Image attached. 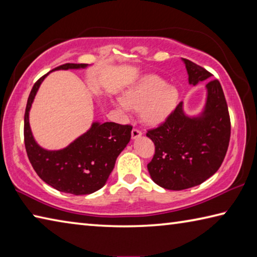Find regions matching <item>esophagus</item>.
<instances>
[{
	"label": "esophagus",
	"mask_w": 257,
	"mask_h": 257,
	"mask_svg": "<svg viewBox=\"0 0 257 257\" xmlns=\"http://www.w3.org/2000/svg\"><path fill=\"white\" fill-rule=\"evenodd\" d=\"M141 136H142V132H141V130L137 129V128H134L133 132H132V138H133V139H136V138L141 137Z\"/></svg>",
	"instance_id": "obj_1"
}]
</instances>
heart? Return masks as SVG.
<instances>
[{"instance_id":"obj_1","label":"heart","mask_w":257,"mask_h":257,"mask_svg":"<svg viewBox=\"0 0 257 257\" xmlns=\"http://www.w3.org/2000/svg\"><path fill=\"white\" fill-rule=\"evenodd\" d=\"M179 94L176 87L165 85L158 76H147L125 90L118 105L123 111L142 110L147 123L160 124L169 118L177 106Z\"/></svg>"}]
</instances>
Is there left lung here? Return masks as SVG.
<instances>
[{"label": "left lung", "instance_id": "obj_1", "mask_svg": "<svg viewBox=\"0 0 257 257\" xmlns=\"http://www.w3.org/2000/svg\"><path fill=\"white\" fill-rule=\"evenodd\" d=\"M190 85L210 79L212 73L187 59H182ZM204 110L188 116L182 102L158 128L146 136L155 145V154L147 164L155 184L170 190H182L201 185L219 170L230 141V116L219 80L206 84Z\"/></svg>", "mask_w": 257, "mask_h": 257}]
</instances>
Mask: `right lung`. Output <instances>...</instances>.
Masks as SVG:
<instances>
[{"mask_svg": "<svg viewBox=\"0 0 257 257\" xmlns=\"http://www.w3.org/2000/svg\"><path fill=\"white\" fill-rule=\"evenodd\" d=\"M86 67L84 63H66L54 70ZM49 73L35 82L26 106L24 136L28 159L38 177L56 190L73 195L92 194L105 185L116 158L130 141L133 127L115 122H94L88 132L66 149L44 150L34 139L29 111L42 81Z\"/></svg>", "mask_w": 257, "mask_h": 257, "instance_id": "right-lung-1", "label": "right lung"}]
</instances>
